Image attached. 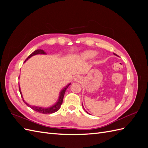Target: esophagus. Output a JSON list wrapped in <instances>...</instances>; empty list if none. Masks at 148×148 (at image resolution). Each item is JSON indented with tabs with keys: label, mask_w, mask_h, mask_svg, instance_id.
<instances>
[{
	"label": "esophagus",
	"mask_w": 148,
	"mask_h": 148,
	"mask_svg": "<svg viewBox=\"0 0 148 148\" xmlns=\"http://www.w3.org/2000/svg\"><path fill=\"white\" fill-rule=\"evenodd\" d=\"M75 80H78V78H75Z\"/></svg>",
	"instance_id": "obj_1"
}]
</instances>
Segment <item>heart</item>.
Masks as SVG:
<instances>
[{"mask_svg": "<svg viewBox=\"0 0 148 148\" xmlns=\"http://www.w3.org/2000/svg\"><path fill=\"white\" fill-rule=\"evenodd\" d=\"M96 54L95 51H86L83 52L81 55H80V57L82 58L83 60H88L92 59V57H95Z\"/></svg>", "mask_w": 148, "mask_h": 148, "instance_id": "obj_1", "label": "heart"}]
</instances>
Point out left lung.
Returning a JSON list of instances; mask_svg holds the SVG:
<instances>
[{"label": "left lung", "instance_id": "8db88e82", "mask_svg": "<svg viewBox=\"0 0 148 148\" xmlns=\"http://www.w3.org/2000/svg\"><path fill=\"white\" fill-rule=\"evenodd\" d=\"M114 55H115V56H117V54H116V53H114ZM82 105H83V104H82ZM83 109H84V110H85V109H84V108H83ZM87 113H88V112H87Z\"/></svg>", "mask_w": 148, "mask_h": 148}]
</instances>
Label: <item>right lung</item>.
<instances>
[{
    "instance_id": "obj_1",
    "label": "right lung",
    "mask_w": 148,
    "mask_h": 148,
    "mask_svg": "<svg viewBox=\"0 0 148 148\" xmlns=\"http://www.w3.org/2000/svg\"><path fill=\"white\" fill-rule=\"evenodd\" d=\"M37 54H46V52H44L43 50H41V49H38V50H36L34 51L31 54H30L27 59H26L25 62L28 59H29L30 57H31L35 55H37ZM71 84V83H69L68 85H67L66 86H65L63 89H62V91L60 92V95H59V99H58L57 102L54 105L50 107H47V108H44V107H38V106H31L29 104H28V103H26L24 100V102L25 104L27 105L28 107H29L30 108L32 109L33 110L38 112L39 113H41V114H52V113H54L56 112H57V110H59V109L60 108V106L62 104V102H63V99H64V96L65 95V92L66 91V89L68 88V87L69 86V85ZM19 90H20V92L21 95V89L19 86ZM22 98H23V96L21 95Z\"/></svg>"
}]
</instances>
